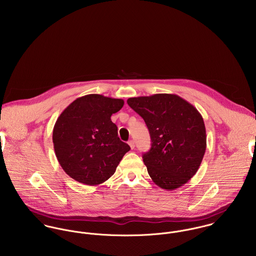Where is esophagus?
I'll return each instance as SVG.
<instances>
[{"mask_svg":"<svg viewBox=\"0 0 256 256\" xmlns=\"http://www.w3.org/2000/svg\"><path fill=\"white\" fill-rule=\"evenodd\" d=\"M128 144H129V146H130V148H131L132 150L135 148V142H134L133 140H130V141L128 142Z\"/></svg>","mask_w":256,"mask_h":256,"instance_id":"esophagus-1","label":"esophagus"}]
</instances>
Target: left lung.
I'll return each instance as SVG.
<instances>
[{
  "label": "left lung",
  "instance_id": "8db88e82",
  "mask_svg": "<svg viewBox=\"0 0 256 256\" xmlns=\"http://www.w3.org/2000/svg\"><path fill=\"white\" fill-rule=\"evenodd\" d=\"M128 106L146 122L152 146L143 154L148 176L160 188L174 190L197 172L205 150L202 115L176 94L130 98Z\"/></svg>",
  "mask_w": 256,
  "mask_h": 256
}]
</instances>
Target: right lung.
Masks as SVG:
<instances>
[{
  "label": "right lung",
  "mask_w": 256,
  "mask_h": 256,
  "mask_svg": "<svg viewBox=\"0 0 256 256\" xmlns=\"http://www.w3.org/2000/svg\"><path fill=\"white\" fill-rule=\"evenodd\" d=\"M123 106L120 98L88 94L74 100L58 117L52 137L55 154L76 182L86 185L106 182L130 150L120 141L110 118Z\"/></svg>",
  "instance_id": "right-lung-1"
}]
</instances>
